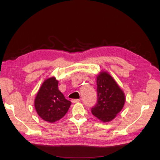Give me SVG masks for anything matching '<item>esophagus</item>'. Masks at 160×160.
<instances>
[{
    "label": "esophagus",
    "instance_id": "34e87169",
    "mask_svg": "<svg viewBox=\"0 0 160 160\" xmlns=\"http://www.w3.org/2000/svg\"><path fill=\"white\" fill-rule=\"evenodd\" d=\"M80 100L79 99H73L71 100V102H72L73 103H77V102H79Z\"/></svg>",
    "mask_w": 160,
    "mask_h": 160
}]
</instances>
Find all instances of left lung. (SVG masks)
I'll return each mask as SVG.
<instances>
[{
  "mask_svg": "<svg viewBox=\"0 0 160 160\" xmlns=\"http://www.w3.org/2000/svg\"><path fill=\"white\" fill-rule=\"evenodd\" d=\"M97 96L91 113L103 122L113 120L124 107L125 96L115 80L104 71L97 77Z\"/></svg>",
  "mask_w": 160,
  "mask_h": 160,
  "instance_id": "8db88e82",
  "label": "left lung"
}]
</instances>
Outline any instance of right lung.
I'll return each mask as SVG.
<instances>
[{
	"label": "right lung",
	"instance_id": "obj_1",
	"mask_svg": "<svg viewBox=\"0 0 160 160\" xmlns=\"http://www.w3.org/2000/svg\"><path fill=\"white\" fill-rule=\"evenodd\" d=\"M58 84V81L54 77L44 81L34 101L35 108L39 116L52 123L63 118L71 104L59 91Z\"/></svg>",
	"mask_w": 160,
	"mask_h": 160
}]
</instances>
